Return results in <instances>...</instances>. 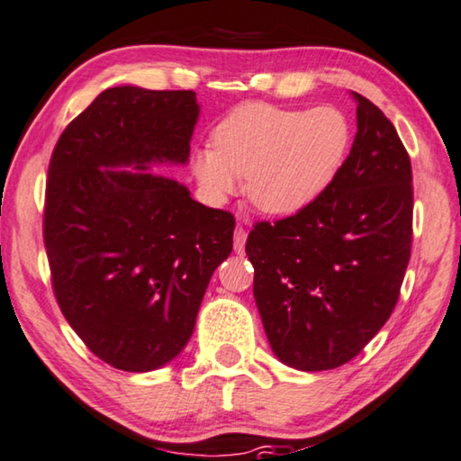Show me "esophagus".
Here are the masks:
<instances>
[{
  "label": "esophagus",
  "mask_w": 461,
  "mask_h": 461,
  "mask_svg": "<svg viewBox=\"0 0 461 461\" xmlns=\"http://www.w3.org/2000/svg\"><path fill=\"white\" fill-rule=\"evenodd\" d=\"M246 230L242 228V225H238L236 230H233V250H236L238 254H244V246H246Z\"/></svg>",
  "instance_id": "obj_1"
}]
</instances>
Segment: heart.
<instances>
[{
  "instance_id": "obj_1",
  "label": "heart",
  "mask_w": 461,
  "mask_h": 461,
  "mask_svg": "<svg viewBox=\"0 0 461 461\" xmlns=\"http://www.w3.org/2000/svg\"><path fill=\"white\" fill-rule=\"evenodd\" d=\"M349 140L352 128L338 107L244 103L215 128V149L196 150L192 171L211 203H223L238 180H246V194L258 211L292 215L333 182Z\"/></svg>"
}]
</instances>
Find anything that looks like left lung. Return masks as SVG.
Instances as JSON below:
<instances>
[{
	"label": "left lung",
	"instance_id": "left-lung-1",
	"mask_svg": "<svg viewBox=\"0 0 461 461\" xmlns=\"http://www.w3.org/2000/svg\"><path fill=\"white\" fill-rule=\"evenodd\" d=\"M358 132L314 201L246 240L271 349L287 366L331 370L358 356L400 298L411 252V163L393 123L354 93Z\"/></svg>",
	"mask_w": 461,
	"mask_h": 461
}]
</instances>
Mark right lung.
Masks as SVG:
<instances>
[{
    "label": "right lung",
    "instance_id": "obj_1",
    "mask_svg": "<svg viewBox=\"0 0 461 461\" xmlns=\"http://www.w3.org/2000/svg\"><path fill=\"white\" fill-rule=\"evenodd\" d=\"M194 91H103L55 144L43 240L55 300L109 366L147 373L186 346L209 279L230 257L236 219L186 186L118 165L186 163Z\"/></svg>",
    "mask_w": 461,
    "mask_h": 461
}]
</instances>
